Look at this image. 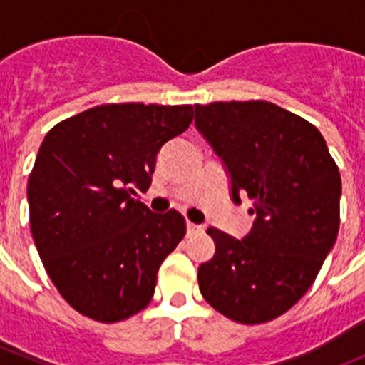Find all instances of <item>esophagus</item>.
<instances>
[{"label":"esophagus","mask_w":365,"mask_h":365,"mask_svg":"<svg viewBox=\"0 0 365 365\" xmlns=\"http://www.w3.org/2000/svg\"><path fill=\"white\" fill-rule=\"evenodd\" d=\"M186 230H188V234H193V232H201L202 227L201 225H195V222L188 221L186 222Z\"/></svg>","instance_id":"esophagus-1"}]
</instances>
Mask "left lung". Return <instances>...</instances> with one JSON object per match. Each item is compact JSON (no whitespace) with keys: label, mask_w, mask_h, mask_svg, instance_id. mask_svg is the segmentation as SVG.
<instances>
[{"label":"left lung","mask_w":365,"mask_h":365,"mask_svg":"<svg viewBox=\"0 0 365 365\" xmlns=\"http://www.w3.org/2000/svg\"><path fill=\"white\" fill-rule=\"evenodd\" d=\"M195 125L230 175L232 201L252 199L243 240L208 228L215 254L201 294L240 324H265L311 289L340 228L341 179L311 122L265 100L195 106Z\"/></svg>","instance_id":"8db88e82"}]
</instances>
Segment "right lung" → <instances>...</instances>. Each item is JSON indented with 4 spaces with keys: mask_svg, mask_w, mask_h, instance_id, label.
Wrapping results in <instances>:
<instances>
[{
    "mask_svg": "<svg viewBox=\"0 0 365 365\" xmlns=\"http://www.w3.org/2000/svg\"><path fill=\"white\" fill-rule=\"evenodd\" d=\"M193 106L106 104L56 124L29 175L32 240L51 282L80 314L115 324L153 298L159 267L186 234L146 192L160 148L185 133Z\"/></svg>",
    "mask_w": 365,
    "mask_h": 365,
    "instance_id": "right-lung-1",
    "label": "right lung"
}]
</instances>
